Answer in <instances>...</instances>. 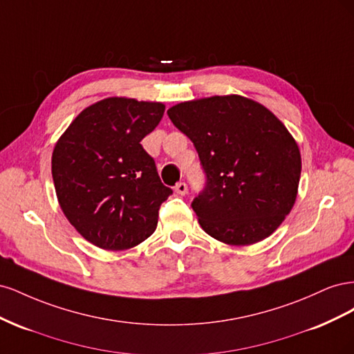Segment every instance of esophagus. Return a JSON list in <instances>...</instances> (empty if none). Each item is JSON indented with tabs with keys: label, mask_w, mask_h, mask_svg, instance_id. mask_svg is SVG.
Masks as SVG:
<instances>
[{
	"label": "esophagus",
	"mask_w": 354,
	"mask_h": 354,
	"mask_svg": "<svg viewBox=\"0 0 354 354\" xmlns=\"http://www.w3.org/2000/svg\"><path fill=\"white\" fill-rule=\"evenodd\" d=\"M174 190H176V194H177V195H180V196H185V195L187 194V185L185 183V181H180V183H177V185H176Z\"/></svg>",
	"instance_id": "34e87169"
}]
</instances>
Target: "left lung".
<instances>
[{
    "label": "left lung",
    "instance_id": "1",
    "mask_svg": "<svg viewBox=\"0 0 354 354\" xmlns=\"http://www.w3.org/2000/svg\"><path fill=\"white\" fill-rule=\"evenodd\" d=\"M199 155L207 183L192 202L201 227L227 245L266 239L291 212L301 155L286 127L238 94L178 103L167 111Z\"/></svg>",
    "mask_w": 354,
    "mask_h": 354
}]
</instances>
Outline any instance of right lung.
<instances>
[{"label":"right lung","mask_w":354,"mask_h":354,"mask_svg":"<svg viewBox=\"0 0 354 354\" xmlns=\"http://www.w3.org/2000/svg\"><path fill=\"white\" fill-rule=\"evenodd\" d=\"M164 111L159 102L108 97L85 108L55 146L51 174L60 208L102 250L122 251L147 239L160 203L173 194L140 145Z\"/></svg>","instance_id":"1"}]
</instances>
